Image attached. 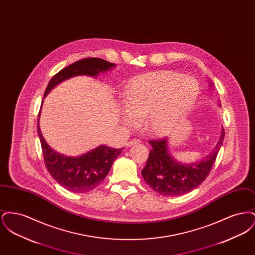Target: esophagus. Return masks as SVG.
<instances>
[{
    "label": "esophagus",
    "mask_w": 255,
    "mask_h": 255,
    "mask_svg": "<svg viewBox=\"0 0 255 255\" xmlns=\"http://www.w3.org/2000/svg\"><path fill=\"white\" fill-rule=\"evenodd\" d=\"M139 142H140V140H138V139H132V140H130V141L127 143V146L130 147V146L135 145V144H138Z\"/></svg>",
    "instance_id": "obj_1"
}]
</instances>
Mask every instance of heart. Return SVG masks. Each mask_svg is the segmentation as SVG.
<instances>
[{"instance_id": "1", "label": "heart", "mask_w": 255, "mask_h": 255, "mask_svg": "<svg viewBox=\"0 0 255 255\" xmlns=\"http://www.w3.org/2000/svg\"><path fill=\"white\" fill-rule=\"evenodd\" d=\"M200 93L198 81L175 72H158L137 76L125 88L127 110L122 120L133 124L142 120L151 133L173 130L194 106Z\"/></svg>"}]
</instances>
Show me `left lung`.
Wrapping results in <instances>:
<instances>
[{
    "mask_svg": "<svg viewBox=\"0 0 255 255\" xmlns=\"http://www.w3.org/2000/svg\"><path fill=\"white\" fill-rule=\"evenodd\" d=\"M224 137L225 130L223 128L212 152L206 158L192 163L179 162L172 157L168 150L167 137L150 140L152 150L141 175L147 184L161 196L175 197L186 194L206 180L216 160Z\"/></svg>",
    "mask_w": 255,
    "mask_h": 255,
    "instance_id": "8db88e82",
    "label": "left lung"
}]
</instances>
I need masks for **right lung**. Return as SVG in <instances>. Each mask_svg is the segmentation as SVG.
<instances>
[{
	"label": "right lung",
	"mask_w": 255,
	"mask_h": 255,
	"mask_svg": "<svg viewBox=\"0 0 255 255\" xmlns=\"http://www.w3.org/2000/svg\"><path fill=\"white\" fill-rule=\"evenodd\" d=\"M115 66L116 64L101 58H85L76 61L61 70L49 80L44 97L66 79L78 75L97 77L99 73L110 71ZM40 113L41 109L38 118H40ZM37 131L45 164L50 176L61 186L74 193H85L97 187L106 178L115 159L122 154L123 150V148L115 149L100 145L79 157H67L55 152L46 142L40 130L39 119L37 122Z\"/></svg>",
	"instance_id": "add662e5"
}]
</instances>
